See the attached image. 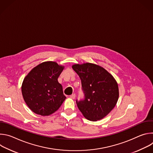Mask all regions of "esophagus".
Wrapping results in <instances>:
<instances>
[{
  "label": "esophagus",
  "mask_w": 153,
  "mask_h": 153,
  "mask_svg": "<svg viewBox=\"0 0 153 153\" xmlns=\"http://www.w3.org/2000/svg\"><path fill=\"white\" fill-rule=\"evenodd\" d=\"M70 97V98H71V99H74L75 97H76V94H73L71 95Z\"/></svg>",
  "instance_id": "obj_1"
}]
</instances>
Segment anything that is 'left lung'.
I'll list each match as a JSON object with an SVG mask.
<instances>
[{"label":"left lung","mask_w":153,"mask_h":153,"mask_svg":"<svg viewBox=\"0 0 153 153\" xmlns=\"http://www.w3.org/2000/svg\"><path fill=\"white\" fill-rule=\"evenodd\" d=\"M72 68L80 78L85 93L83 100L76 101L79 110L91 121L104 118L114 108L119 99V86L116 79L96 64H74Z\"/></svg>","instance_id":"obj_1"}]
</instances>
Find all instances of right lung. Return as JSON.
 <instances>
[{"label":"right lung","mask_w":153,"mask_h":153,"mask_svg":"<svg viewBox=\"0 0 153 153\" xmlns=\"http://www.w3.org/2000/svg\"><path fill=\"white\" fill-rule=\"evenodd\" d=\"M64 66L47 61L33 68L22 85V93L30 110L43 116L56 111L67 97L63 93L58 77Z\"/></svg>","instance_id":"right-lung-1"}]
</instances>
